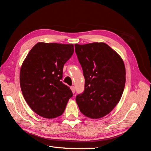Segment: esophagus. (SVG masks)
I'll return each mask as SVG.
<instances>
[{"instance_id": "1", "label": "esophagus", "mask_w": 151, "mask_h": 151, "mask_svg": "<svg viewBox=\"0 0 151 151\" xmlns=\"http://www.w3.org/2000/svg\"><path fill=\"white\" fill-rule=\"evenodd\" d=\"M70 89H71V90H72V93H75V92H76V88H75V87H74V86H72L70 87Z\"/></svg>"}]
</instances>
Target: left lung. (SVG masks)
Here are the masks:
<instances>
[{
  "label": "left lung",
  "mask_w": 151,
  "mask_h": 151,
  "mask_svg": "<svg viewBox=\"0 0 151 151\" xmlns=\"http://www.w3.org/2000/svg\"><path fill=\"white\" fill-rule=\"evenodd\" d=\"M85 79L76 101L81 112L93 119L110 113L120 101L125 84V68L118 53L104 43L75 45Z\"/></svg>",
  "instance_id": "8db88e82"
}]
</instances>
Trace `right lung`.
Here are the masks:
<instances>
[{"label": "right lung", "instance_id": "right-lung-1", "mask_svg": "<svg viewBox=\"0 0 151 151\" xmlns=\"http://www.w3.org/2000/svg\"><path fill=\"white\" fill-rule=\"evenodd\" d=\"M72 44L38 43L27 55L20 71L22 95L38 115H62L73 94L62 81L63 65L74 53Z\"/></svg>", "mask_w": 151, "mask_h": 151}]
</instances>
